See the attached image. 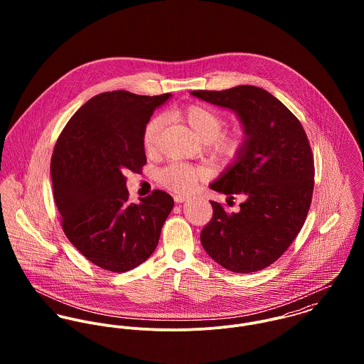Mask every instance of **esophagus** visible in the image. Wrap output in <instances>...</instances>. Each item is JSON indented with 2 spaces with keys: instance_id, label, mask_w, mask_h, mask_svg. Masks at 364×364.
Returning a JSON list of instances; mask_svg holds the SVG:
<instances>
[{
  "instance_id": "1",
  "label": "esophagus",
  "mask_w": 364,
  "mask_h": 364,
  "mask_svg": "<svg viewBox=\"0 0 364 364\" xmlns=\"http://www.w3.org/2000/svg\"><path fill=\"white\" fill-rule=\"evenodd\" d=\"M173 199H175L176 203H183V202H186L189 198H188V196H183V195H175Z\"/></svg>"
}]
</instances>
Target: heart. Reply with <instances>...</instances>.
Wrapping results in <instances>:
<instances>
[{"instance_id": "obj_1", "label": "heart", "mask_w": 364, "mask_h": 364, "mask_svg": "<svg viewBox=\"0 0 364 364\" xmlns=\"http://www.w3.org/2000/svg\"><path fill=\"white\" fill-rule=\"evenodd\" d=\"M178 116L189 124L205 144H208L213 156L230 159L242 149L244 134L240 132L223 134L224 119L211 107L200 104L191 105L178 112ZM162 124L164 120L161 116H154L146 123L143 130V147L147 153L154 151ZM202 175L203 171L198 166L172 162L158 172V181L161 185L175 192H189L196 186Z\"/></svg>"}]
</instances>
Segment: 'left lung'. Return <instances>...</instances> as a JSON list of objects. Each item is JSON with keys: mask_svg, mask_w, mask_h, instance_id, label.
I'll return each mask as SVG.
<instances>
[{"mask_svg": "<svg viewBox=\"0 0 364 364\" xmlns=\"http://www.w3.org/2000/svg\"><path fill=\"white\" fill-rule=\"evenodd\" d=\"M191 95L232 110L244 130L242 149L208 186L228 198L241 193L245 200L238 213L210 202L213 218L200 242L227 270L258 272L283 255L310 210L314 159L307 134L299 119L259 87Z\"/></svg>", "mask_w": 364, "mask_h": 364, "instance_id": "1", "label": "left lung"}]
</instances>
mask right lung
<instances>
[{
    "label": "right lung",
    "mask_w": 364,
    "mask_h": 364,
    "mask_svg": "<svg viewBox=\"0 0 364 364\" xmlns=\"http://www.w3.org/2000/svg\"><path fill=\"white\" fill-rule=\"evenodd\" d=\"M171 97L100 94L73 114L55 143L50 172L64 234L106 270L127 272L149 259L173 208L162 191L130 203L124 176L147 162L144 126Z\"/></svg>",
    "instance_id": "add662e5"
}]
</instances>
